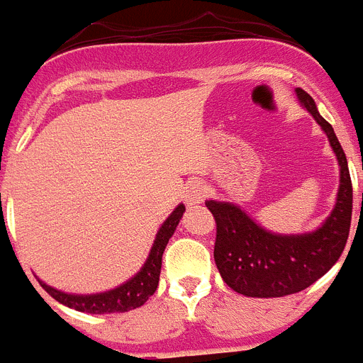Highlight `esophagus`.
I'll list each match as a JSON object with an SVG mask.
<instances>
[{"mask_svg": "<svg viewBox=\"0 0 363 363\" xmlns=\"http://www.w3.org/2000/svg\"><path fill=\"white\" fill-rule=\"evenodd\" d=\"M205 198H207V185L201 184V182H192V184H189L187 191H185V201H187V205H200L203 203Z\"/></svg>", "mask_w": 363, "mask_h": 363, "instance_id": "1", "label": "esophagus"}]
</instances>
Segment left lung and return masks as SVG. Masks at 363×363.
<instances>
[{"label": "left lung", "mask_w": 363, "mask_h": 363, "mask_svg": "<svg viewBox=\"0 0 363 363\" xmlns=\"http://www.w3.org/2000/svg\"><path fill=\"white\" fill-rule=\"evenodd\" d=\"M296 98L327 134L338 160L340 187L335 209L313 233L277 234L258 225L238 205L205 201L216 220L218 271L230 289L243 296L280 298L307 289L338 262L349 238L352 185L347 158L331 123L320 116L314 99L303 89H296Z\"/></svg>", "instance_id": "8db88e82"}]
</instances>
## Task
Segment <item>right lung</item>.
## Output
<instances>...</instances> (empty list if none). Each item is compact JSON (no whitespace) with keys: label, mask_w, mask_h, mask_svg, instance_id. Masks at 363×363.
Instances as JSON below:
<instances>
[{"label":"right lung","mask_w":363,"mask_h":363,"mask_svg":"<svg viewBox=\"0 0 363 363\" xmlns=\"http://www.w3.org/2000/svg\"><path fill=\"white\" fill-rule=\"evenodd\" d=\"M185 213V205L179 203L172 214L163 221V225L160 227L156 240L152 243V249L149 252V258L140 269L136 277L130 278L129 281L121 284L120 287L105 293L98 294H69L63 291H57L50 285L40 281L43 287L54 300H57L63 306L76 309L79 313H91V314H107V313H127L136 307H142L147 300L154 294V291L158 289L160 281V271H162V256L165 251L167 243L174 234L176 227H178L179 220Z\"/></svg>","instance_id":"add662e5"}]
</instances>
